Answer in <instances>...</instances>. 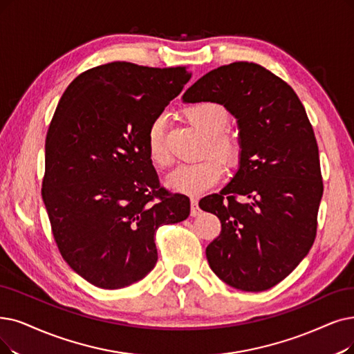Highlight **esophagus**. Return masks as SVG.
<instances>
[{"instance_id":"34e87169","label":"esophagus","mask_w":354,"mask_h":354,"mask_svg":"<svg viewBox=\"0 0 354 354\" xmlns=\"http://www.w3.org/2000/svg\"><path fill=\"white\" fill-rule=\"evenodd\" d=\"M190 203H192V210H190L192 216H197V215L201 214V207H199V199H196V197H192Z\"/></svg>"}]
</instances>
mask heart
I'll return each mask as SVG.
<instances>
[{
  "instance_id": "1",
  "label": "heart",
  "mask_w": 354,
  "mask_h": 354,
  "mask_svg": "<svg viewBox=\"0 0 354 354\" xmlns=\"http://www.w3.org/2000/svg\"><path fill=\"white\" fill-rule=\"evenodd\" d=\"M186 119L189 123L206 136L205 153L210 152L228 168L238 164L239 155H241V145L235 135L225 133V128L228 126V113L226 110L210 102L196 103L186 109ZM164 118L153 119L148 129L147 147L151 161L165 167L169 162V155L165 145L164 136ZM222 177L221 164L212 157H207L194 164H180L168 174L165 183L167 186L176 193L197 196L215 186Z\"/></svg>"
}]
</instances>
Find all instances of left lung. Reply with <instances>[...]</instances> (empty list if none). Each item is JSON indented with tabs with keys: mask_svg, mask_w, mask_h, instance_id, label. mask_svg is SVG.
<instances>
[{
	"mask_svg": "<svg viewBox=\"0 0 354 354\" xmlns=\"http://www.w3.org/2000/svg\"><path fill=\"white\" fill-rule=\"evenodd\" d=\"M183 102L222 104L239 129L236 174L199 202L222 226L206 248L209 266L235 289H270L305 259L317 235L324 186L305 107L288 82L252 62L210 71Z\"/></svg>",
	"mask_w": 354,
	"mask_h": 354,
	"instance_id": "obj_1",
	"label": "left lung"
}]
</instances>
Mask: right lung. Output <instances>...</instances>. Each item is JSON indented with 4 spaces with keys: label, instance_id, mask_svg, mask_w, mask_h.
I'll list each match as a JSON object with an SVG mask.
<instances>
[{
    "label": "right lung",
    "instance_id": "obj_1",
    "mask_svg": "<svg viewBox=\"0 0 354 354\" xmlns=\"http://www.w3.org/2000/svg\"><path fill=\"white\" fill-rule=\"evenodd\" d=\"M190 77L186 66L110 62L80 74L55 110L41 199L61 256L97 288L144 279L158 260L155 232L190 215L187 196L160 186L147 147Z\"/></svg>",
    "mask_w": 354,
    "mask_h": 354
}]
</instances>
